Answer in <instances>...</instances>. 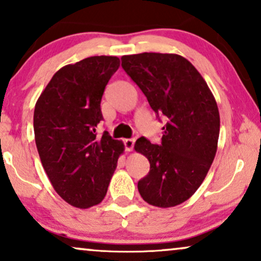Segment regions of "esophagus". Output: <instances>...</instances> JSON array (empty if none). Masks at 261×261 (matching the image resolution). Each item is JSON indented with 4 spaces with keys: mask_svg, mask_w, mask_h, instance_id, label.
<instances>
[{
    "mask_svg": "<svg viewBox=\"0 0 261 261\" xmlns=\"http://www.w3.org/2000/svg\"><path fill=\"white\" fill-rule=\"evenodd\" d=\"M124 145H125V149H126L127 152H131L134 149L135 139H126V140H124Z\"/></svg>",
    "mask_w": 261,
    "mask_h": 261,
    "instance_id": "esophagus-1",
    "label": "esophagus"
}]
</instances>
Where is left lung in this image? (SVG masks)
I'll return each instance as SVG.
<instances>
[{
	"instance_id": "left-lung-1",
	"label": "left lung",
	"mask_w": 261,
	"mask_h": 261,
	"mask_svg": "<svg viewBox=\"0 0 261 261\" xmlns=\"http://www.w3.org/2000/svg\"><path fill=\"white\" fill-rule=\"evenodd\" d=\"M121 66L157 115L166 116L160 145L140 137L135 149L149 162L137 184L149 205H180L202 184L217 151L220 113L199 71L176 54L125 55Z\"/></svg>"
}]
</instances>
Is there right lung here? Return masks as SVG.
<instances>
[{"instance_id": "obj_1", "label": "right lung", "mask_w": 261, "mask_h": 261, "mask_svg": "<svg viewBox=\"0 0 261 261\" xmlns=\"http://www.w3.org/2000/svg\"><path fill=\"white\" fill-rule=\"evenodd\" d=\"M120 66L116 56H91L53 76L34 109L35 143L49 180L66 202L88 208L103 201L124 143L95 128L100 101Z\"/></svg>"}]
</instances>
